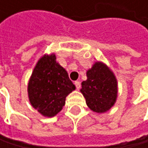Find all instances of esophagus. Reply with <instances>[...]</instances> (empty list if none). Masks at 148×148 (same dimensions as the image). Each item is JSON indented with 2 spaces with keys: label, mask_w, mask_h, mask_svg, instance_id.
<instances>
[{
  "label": "esophagus",
  "mask_w": 148,
  "mask_h": 148,
  "mask_svg": "<svg viewBox=\"0 0 148 148\" xmlns=\"http://www.w3.org/2000/svg\"><path fill=\"white\" fill-rule=\"evenodd\" d=\"M75 87H76L77 90H79L81 88V82L79 81H75Z\"/></svg>",
  "instance_id": "obj_1"
}]
</instances>
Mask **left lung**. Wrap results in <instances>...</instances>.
Returning <instances> with one entry per match:
<instances>
[{
    "label": "left lung",
    "instance_id": "left-lung-1",
    "mask_svg": "<svg viewBox=\"0 0 148 148\" xmlns=\"http://www.w3.org/2000/svg\"><path fill=\"white\" fill-rule=\"evenodd\" d=\"M86 75L87 80L82 82L80 91L89 108L99 114L110 110L118 95V82L114 72L103 62L97 61Z\"/></svg>",
    "mask_w": 148,
    "mask_h": 148
}]
</instances>
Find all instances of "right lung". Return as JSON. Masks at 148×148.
Wrapping results in <instances>:
<instances>
[{"label": "right lung", "instance_id": "right-lung-1", "mask_svg": "<svg viewBox=\"0 0 148 148\" xmlns=\"http://www.w3.org/2000/svg\"><path fill=\"white\" fill-rule=\"evenodd\" d=\"M75 90V84L54 53L41 57L27 85L30 104L45 117L57 115L65 106L66 98Z\"/></svg>", "mask_w": 148, "mask_h": 148}]
</instances>
